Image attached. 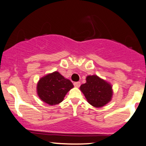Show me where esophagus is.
<instances>
[{
	"instance_id": "1",
	"label": "esophagus",
	"mask_w": 146,
	"mask_h": 146,
	"mask_svg": "<svg viewBox=\"0 0 146 146\" xmlns=\"http://www.w3.org/2000/svg\"><path fill=\"white\" fill-rule=\"evenodd\" d=\"M74 85L75 87H79L80 86V82H74Z\"/></svg>"
}]
</instances>
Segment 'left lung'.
I'll return each instance as SVG.
<instances>
[{
    "instance_id": "left-lung-1",
    "label": "left lung",
    "mask_w": 146,
    "mask_h": 146,
    "mask_svg": "<svg viewBox=\"0 0 146 146\" xmlns=\"http://www.w3.org/2000/svg\"><path fill=\"white\" fill-rule=\"evenodd\" d=\"M87 82L82 84L80 89L87 102L96 108L105 106L111 99L112 90L109 83L98 76H88Z\"/></svg>"
}]
</instances>
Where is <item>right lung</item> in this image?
Listing matches in <instances>:
<instances>
[{
  "mask_svg": "<svg viewBox=\"0 0 146 146\" xmlns=\"http://www.w3.org/2000/svg\"><path fill=\"white\" fill-rule=\"evenodd\" d=\"M73 87L70 80L54 72L40 79L37 84V93L43 102L48 105H56L64 100L66 93Z\"/></svg>",
  "mask_w": 146,
  "mask_h": 146,
  "instance_id": "add662e5",
  "label": "right lung"
}]
</instances>
